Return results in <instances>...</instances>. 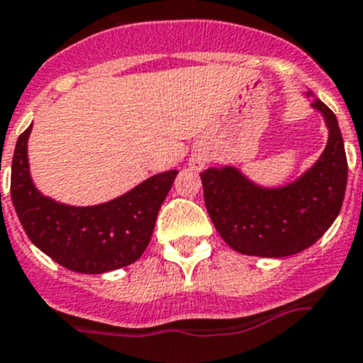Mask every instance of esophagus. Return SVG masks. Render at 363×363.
Listing matches in <instances>:
<instances>
[{"label":"esophagus","mask_w":363,"mask_h":363,"mask_svg":"<svg viewBox=\"0 0 363 363\" xmlns=\"http://www.w3.org/2000/svg\"><path fill=\"white\" fill-rule=\"evenodd\" d=\"M192 165H194L196 169H201L205 164H203V162H201V160H194V162H192Z\"/></svg>","instance_id":"34e87169"}]
</instances>
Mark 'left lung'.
<instances>
[{
  "label": "left lung",
  "mask_w": 363,
  "mask_h": 363,
  "mask_svg": "<svg viewBox=\"0 0 363 363\" xmlns=\"http://www.w3.org/2000/svg\"><path fill=\"white\" fill-rule=\"evenodd\" d=\"M308 95H311L308 91ZM329 129L328 145L311 169L291 184L259 187L235 167L201 172L205 205L228 247L245 255L288 257L324 235L344 201L347 158L335 113L315 99Z\"/></svg>",
  "instance_id": "1"
}]
</instances>
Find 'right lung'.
Segmentation results:
<instances>
[{
    "mask_svg": "<svg viewBox=\"0 0 363 363\" xmlns=\"http://www.w3.org/2000/svg\"><path fill=\"white\" fill-rule=\"evenodd\" d=\"M30 131L32 125L19 135L10 176L12 203L30 241L79 274H104L140 259L178 171L151 176L108 203L72 207L35 189L26 155Z\"/></svg>",
    "mask_w": 363,
    "mask_h": 363,
    "instance_id": "1",
    "label": "right lung"
}]
</instances>
